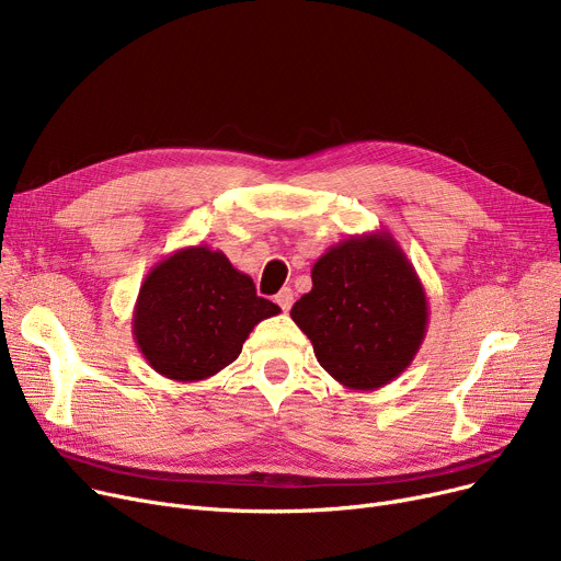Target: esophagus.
I'll return each instance as SVG.
<instances>
[{"mask_svg": "<svg viewBox=\"0 0 561 561\" xmlns=\"http://www.w3.org/2000/svg\"><path fill=\"white\" fill-rule=\"evenodd\" d=\"M275 302L282 307V311H288L293 307V290L290 288H282L277 296H275Z\"/></svg>", "mask_w": 561, "mask_h": 561, "instance_id": "34e87169", "label": "esophagus"}]
</instances>
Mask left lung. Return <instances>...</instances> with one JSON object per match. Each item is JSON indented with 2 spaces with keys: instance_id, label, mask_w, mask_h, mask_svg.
Listing matches in <instances>:
<instances>
[{
  "instance_id": "1",
  "label": "left lung",
  "mask_w": 561,
  "mask_h": 561,
  "mask_svg": "<svg viewBox=\"0 0 561 561\" xmlns=\"http://www.w3.org/2000/svg\"><path fill=\"white\" fill-rule=\"evenodd\" d=\"M311 282L290 318L343 387L375 391L414 362L430 307L421 277L389 231L332 245L313 263Z\"/></svg>"
}]
</instances>
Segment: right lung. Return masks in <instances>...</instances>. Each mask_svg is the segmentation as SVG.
<instances>
[{"label": "right lung", "mask_w": 561, "mask_h": 561, "mask_svg": "<svg viewBox=\"0 0 561 561\" xmlns=\"http://www.w3.org/2000/svg\"><path fill=\"white\" fill-rule=\"evenodd\" d=\"M282 309L259 298L252 277L220 250L191 245L147 273L131 332L145 362L174 381H202L239 359L261 320Z\"/></svg>", "instance_id": "add662e5"}]
</instances>
